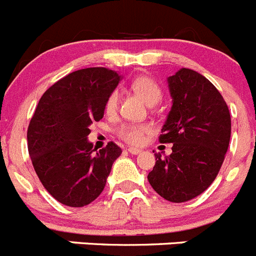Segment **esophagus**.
I'll return each mask as SVG.
<instances>
[{
    "label": "esophagus",
    "instance_id": "obj_1",
    "mask_svg": "<svg viewBox=\"0 0 256 256\" xmlns=\"http://www.w3.org/2000/svg\"><path fill=\"white\" fill-rule=\"evenodd\" d=\"M128 153L134 154V156H136V154L142 153V149H139V148H128Z\"/></svg>",
    "mask_w": 256,
    "mask_h": 256
}]
</instances>
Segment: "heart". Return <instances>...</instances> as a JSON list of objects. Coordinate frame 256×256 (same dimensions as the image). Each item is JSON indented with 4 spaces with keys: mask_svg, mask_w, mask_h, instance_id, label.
Returning a JSON list of instances; mask_svg holds the SVG:
<instances>
[{
    "mask_svg": "<svg viewBox=\"0 0 256 256\" xmlns=\"http://www.w3.org/2000/svg\"><path fill=\"white\" fill-rule=\"evenodd\" d=\"M131 89H132L138 96H140L145 102L149 106H154L160 102L162 98V92H160V86L154 82L153 79L148 76H139L136 79H134L131 82ZM118 106V93L116 90L112 92L108 96L107 100H106L104 110L107 114H114L117 110ZM150 130L149 125L145 124H140V125H135V124H126L118 128L117 130V135L126 142L132 145H138L144 140V135Z\"/></svg>",
    "mask_w": 256,
    "mask_h": 256,
    "instance_id": "obj_1",
    "label": "heart"
}]
</instances>
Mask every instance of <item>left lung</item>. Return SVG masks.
<instances>
[{"instance_id":"1","label":"left lung","mask_w":256,"mask_h":256,"mask_svg":"<svg viewBox=\"0 0 256 256\" xmlns=\"http://www.w3.org/2000/svg\"><path fill=\"white\" fill-rule=\"evenodd\" d=\"M167 82L172 107L160 142H172V153L154 154L148 181L166 200L184 202L217 177L228 149L231 116L223 96L202 74L181 68Z\"/></svg>"}]
</instances>
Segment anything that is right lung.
Returning <instances> with one entry per match:
<instances>
[{
  "instance_id": "right-lung-1",
  "label": "right lung",
  "mask_w": 256,
  "mask_h": 256,
  "mask_svg": "<svg viewBox=\"0 0 256 256\" xmlns=\"http://www.w3.org/2000/svg\"><path fill=\"white\" fill-rule=\"evenodd\" d=\"M118 74L106 68L74 71L48 88L28 128V150L39 180L57 202L79 208L106 186L122 150L114 142L96 152L88 142L90 125L103 118Z\"/></svg>"
}]
</instances>
